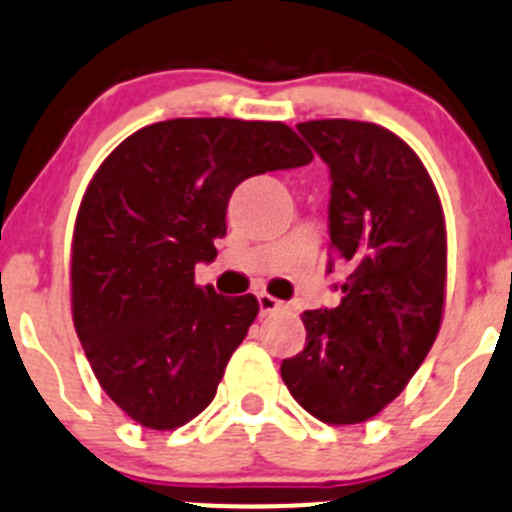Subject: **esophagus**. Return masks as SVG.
<instances>
[{
  "label": "esophagus",
  "mask_w": 512,
  "mask_h": 512,
  "mask_svg": "<svg viewBox=\"0 0 512 512\" xmlns=\"http://www.w3.org/2000/svg\"><path fill=\"white\" fill-rule=\"evenodd\" d=\"M257 302H260V315H270V312H277L282 307V302L277 297L267 295V292H260Z\"/></svg>",
  "instance_id": "obj_1"
}]
</instances>
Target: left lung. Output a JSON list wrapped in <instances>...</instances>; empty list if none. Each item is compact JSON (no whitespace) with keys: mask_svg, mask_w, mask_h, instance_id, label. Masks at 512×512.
I'll return each mask as SVG.
<instances>
[{"mask_svg":"<svg viewBox=\"0 0 512 512\" xmlns=\"http://www.w3.org/2000/svg\"><path fill=\"white\" fill-rule=\"evenodd\" d=\"M297 130L330 167V247L352 272L340 305L302 312L307 345L280 372L317 420L365 423L403 393L438 337L443 207L420 157L380 124L315 119Z\"/></svg>","mask_w":512,"mask_h":512,"instance_id":"left-lung-1","label":"left lung"}]
</instances>
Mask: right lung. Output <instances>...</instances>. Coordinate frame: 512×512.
Instances as JSON below:
<instances>
[{
    "mask_svg": "<svg viewBox=\"0 0 512 512\" xmlns=\"http://www.w3.org/2000/svg\"><path fill=\"white\" fill-rule=\"evenodd\" d=\"M310 162L282 122L190 117L137 130L92 177L74 225L72 317L102 390L142 428L197 418L260 310L252 295L195 285L235 187Z\"/></svg>",
    "mask_w": 512,
    "mask_h": 512,
    "instance_id": "obj_1",
    "label": "right lung"
}]
</instances>
